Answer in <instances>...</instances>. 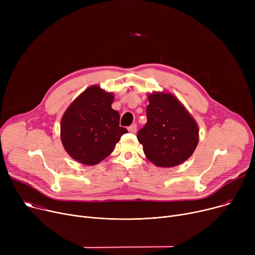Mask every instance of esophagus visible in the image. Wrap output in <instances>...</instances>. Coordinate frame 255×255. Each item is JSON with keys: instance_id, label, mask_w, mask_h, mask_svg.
<instances>
[{"instance_id": "1", "label": "esophagus", "mask_w": 255, "mask_h": 255, "mask_svg": "<svg viewBox=\"0 0 255 255\" xmlns=\"http://www.w3.org/2000/svg\"><path fill=\"white\" fill-rule=\"evenodd\" d=\"M128 130H129V132H131V133H135L136 130H137V125H136V124H132L131 126H129Z\"/></svg>"}]
</instances>
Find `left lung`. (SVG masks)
Segmentation results:
<instances>
[{
    "instance_id": "8db88e82",
    "label": "left lung",
    "mask_w": 255,
    "mask_h": 255,
    "mask_svg": "<svg viewBox=\"0 0 255 255\" xmlns=\"http://www.w3.org/2000/svg\"><path fill=\"white\" fill-rule=\"evenodd\" d=\"M146 106L145 125L137 139L151 162L171 167L184 162L198 142V127L181 102L168 93H152Z\"/></svg>"
}]
</instances>
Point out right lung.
Masks as SVG:
<instances>
[{"mask_svg": "<svg viewBox=\"0 0 255 255\" xmlns=\"http://www.w3.org/2000/svg\"><path fill=\"white\" fill-rule=\"evenodd\" d=\"M114 95L98 86L88 88L70 104L61 121V139L76 161L95 165L109 156L127 129L112 109Z\"/></svg>", "mask_w": 255, "mask_h": 255, "instance_id": "right-lung-1", "label": "right lung"}]
</instances>
